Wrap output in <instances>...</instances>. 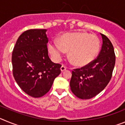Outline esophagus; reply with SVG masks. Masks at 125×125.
I'll list each match as a JSON object with an SVG mask.
<instances>
[{"instance_id": "1", "label": "esophagus", "mask_w": 125, "mask_h": 125, "mask_svg": "<svg viewBox=\"0 0 125 125\" xmlns=\"http://www.w3.org/2000/svg\"><path fill=\"white\" fill-rule=\"evenodd\" d=\"M66 66H63V65L61 67V72H63V71H66Z\"/></svg>"}]
</instances>
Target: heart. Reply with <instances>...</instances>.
Instances as JSON below:
<instances>
[{"label": "heart", "mask_w": 125, "mask_h": 125, "mask_svg": "<svg viewBox=\"0 0 125 125\" xmlns=\"http://www.w3.org/2000/svg\"><path fill=\"white\" fill-rule=\"evenodd\" d=\"M100 41L94 36L86 32L67 33L61 36L59 42L49 43V49L53 59L61 60L65 51H69L68 57L74 65L83 67L91 63L98 56Z\"/></svg>", "instance_id": "obj_1"}]
</instances>
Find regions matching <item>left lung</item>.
I'll return each mask as SVG.
<instances>
[{"mask_svg":"<svg viewBox=\"0 0 125 125\" xmlns=\"http://www.w3.org/2000/svg\"><path fill=\"white\" fill-rule=\"evenodd\" d=\"M100 34L103 44L98 57L89 64L72 71L71 90L82 100L91 99L101 92L112 76L115 64L114 48L110 39Z\"/></svg>","mask_w":125,"mask_h":125,"instance_id":"left-lung-1","label":"left lung"}]
</instances>
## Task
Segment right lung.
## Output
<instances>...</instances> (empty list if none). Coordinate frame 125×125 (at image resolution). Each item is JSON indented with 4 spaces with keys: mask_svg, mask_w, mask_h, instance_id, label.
<instances>
[{
    "mask_svg": "<svg viewBox=\"0 0 125 125\" xmlns=\"http://www.w3.org/2000/svg\"><path fill=\"white\" fill-rule=\"evenodd\" d=\"M46 29H30L19 37L12 55L13 76L23 91L40 98L50 90L61 65L48 56Z\"/></svg>",
    "mask_w": 125,
    "mask_h": 125,
    "instance_id": "1",
    "label": "right lung"
}]
</instances>
